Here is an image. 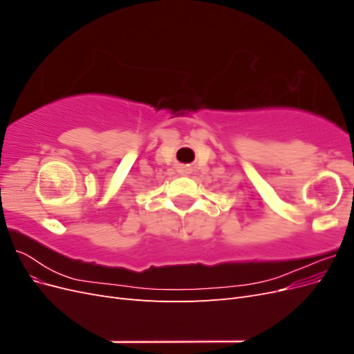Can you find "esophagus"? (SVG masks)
<instances>
[{
	"label": "esophagus",
	"mask_w": 354,
	"mask_h": 354,
	"mask_svg": "<svg viewBox=\"0 0 354 354\" xmlns=\"http://www.w3.org/2000/svg\"><path fill=\"white\" fill-rule=\"evenodd\" d=\"M181 173H187V168H185V169H181Z\"/></svg>",
	"instance_id": "esophagus-1"
}]
</instances>
